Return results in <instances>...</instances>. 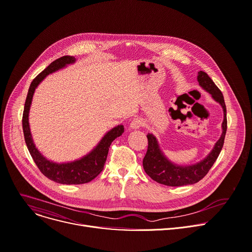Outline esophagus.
<instances>
[{
    "instance_id": "34e87169",
    "label": "esophagus",
    "mask_w": 252,
    "mask_h": 252,
    "mask_svg": "<svg viewBox=\"0 0 252 252\" xmlns=\"http://www.w3.org/2000/svg\"><path fill=\"white\" fill-rule=\"evenodd\" d=\"M144 126V122L141 119H133L129 125L130 129H138Z\"/></svg>"
}]
</instances>
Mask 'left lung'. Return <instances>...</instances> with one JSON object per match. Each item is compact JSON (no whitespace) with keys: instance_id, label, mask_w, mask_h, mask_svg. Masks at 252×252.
Returning <instances> with one entry per match:
<instances>
[{"instance_id":"1","label":"left lung","mask_w":252,"mask_h":252,"mask_svg":"<svg viewBox=\"0 0 252 252\" xmlns=\"http://www.w3.org/2000/svg\"><path fill=\"white\" fill-rule=\"evenodd\" d=\"M198 82L200 86L209 93L212 97L221 104L224 112V120L222 123V134L218 142L215 144L211 153L206 157L203 161L192 165V166H178L170 162L164 156L161 149L158 147V141L155 135L149 133L148 138V151L143 159V166L145 172L158 184L179 187L195 184L203 179L209 170L212 168L213 164L217 159L224 144L225 134L227 130V118H226V105L224 102L223 94L220 89L216 86L209 75L200 71L198 73Z\"/></svg>"}]
</instances>
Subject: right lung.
I'll return each mask as SVG.
<instances>
[{"label": "right lung", "instance_id": "add662e5", "mask_svg": "<svg viewBox=\"0 0 252 252\" xmlns=\"http://www.w3.org/2000/svg\"><path fill=\"white\" fill-rule=\"evenodd\" d=\"M73 62H75V58L72 56L60 57L53 61L48 67L45 68L40 74H38L33 79L28 90L22 119L25 142L38 169L45 177H47L48 179L56 183H59V184L65 185L85 184V183H88L96 178L103 170L110 144L117 138H119L120 135H122L125 130V127L122 125L113 127L103 136L99 144L89 154L71 163L58 164L51 162L45 157H43L41 153L36 149L32 140L29 126V110L34 91L38 84L48 74L55 72L65 67L67 64H71Z\"/></svg>", "mask_w": 252, "mask_h": 252}]
</instances>
